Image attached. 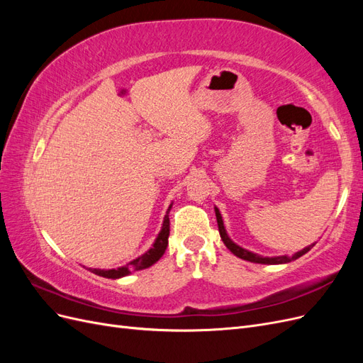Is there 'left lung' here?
I'll return each mask as SVG.
<instances>
[{"label":"left lung","instance_id":"1","mask_svg":"<svg viewBox=\"0 0 363 363\" xmlns=\"http://www.w3.org/2000/svg\"><path fill=\"white\" fill-rule=\"evenodd\" d=\"M215 215H216V221H218V230H219V235H221V239L223 242L225 244V247L233 252L235 256L244 259V260H248V262H252V263H263V265H281V263H289L292 260H296L298 257H301L303 255H306L307 251H309L315 244L306 247L300 251L294 252L292 256H274V257H267V256H260L257 255V252H252V251H248L242 247H239L238 244H235L232 239H230L227 230L224 227V221H223V216H221V212H219V208L215 207Z\"/></svg>","mask_w":363,"mask_h":363}]
</instances>
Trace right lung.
<instances>
[{"mask_svg": "<svg viewBox=\"0 0 363 363\" xmlns=\"http://www.w3.org/2000/svg\"><path fill=\"white\" fill-rule=\"evenodd\" d=\"M172 207V203L169 204L167 215L163 218V224H162V230L159 232L157 238L155 239V242H152L151 248L148 251H145L144 255L133 259L131 262H128L127 265L124 267H119L116 269H96V268H91V271L96 276L100 277H106V279H121V277H125L130 276L131 272L135 271H140V269H145L150 268L151 265H155V263L163 256L164 250L168 247V236H169V211Z\"/></svg>", "mask_w": 363, "mask_h": 363, "instance_id": "obj_1", "label": "right lung"}]
</instances>
